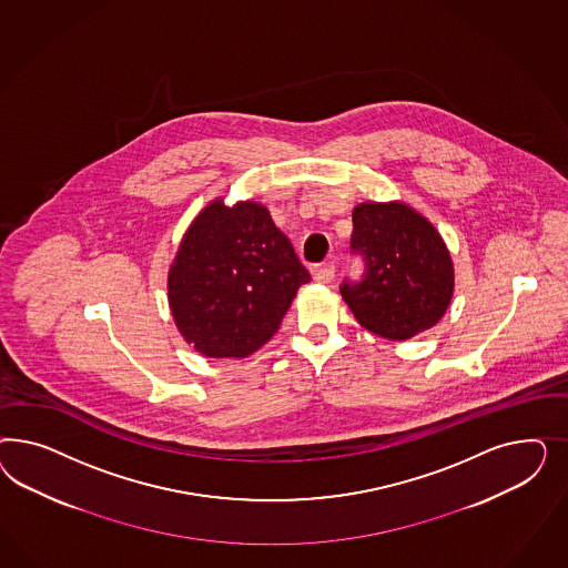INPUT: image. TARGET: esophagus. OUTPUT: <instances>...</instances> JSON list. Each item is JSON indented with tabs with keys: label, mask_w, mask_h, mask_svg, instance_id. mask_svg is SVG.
Wrapping results in <instances>:
<instances>
[{
	"label": "esophagus",
	"mask_w": 568,
	"mask_h": 568,
	"mask_svg": "<svg viewBox=\"0 0 568 568\" xmlns=\"http://www.w3.org/2000/svg\"><path fill=\"white\" fill-rule=\"evenodd\" d=\"M333 278H335V264H333V262H327V264H323L321 268L314 271V281H316V283L327 285Z\"/></svg>",
	"instance_id": "obj_1"
}]
</instances>
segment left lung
<instances>
[{
  "instance_id": "obj_1",
  "label": "left lung",
  "mask_w": 568,
  "mask_h": 568,
  "mask_svg": "<svg viewBox=\"0 0 568 568\" xmlns=\"http://www.w3.org/2000/svg\"><path fill=\"white\" fill-rule=\"evenodd\" d=\"M358 283L339 292L362 327L404 342L439 323L454 295V264L437 229L402 202H366L352 212Z\"/></svg>"
}]
</instances>
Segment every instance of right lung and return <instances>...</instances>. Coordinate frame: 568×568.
<instances>
[{"label": "right lung", "instance_id": "add662e5", "mask_svg": "<svg viewBox=\"0 0 568 568\" xmlns=\"http://www.w3.org/2000/svg\"><path fill=\"white\" fill-rule=\"evenodd\" d=\"M310 273L258 202H210L169 271L183 339L206 358H245L276 333Z\"/></svg>", "mask_w": 568, "mask_h": 568}]
</instances>
